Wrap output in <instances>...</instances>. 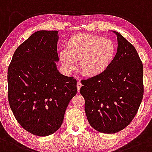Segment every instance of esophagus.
Wrapping results in <instances>:
<instances>
[{"instance_id":"34e87169","label":"esophagus","mask_w":152,"mask_h":152,"mask_svg":"<svg viewBox=\"0 0 152 152\" xmlns=\"http://www.w3.org/2000/svg\"><path fill=\"white\" fill-rule=\"evenodd\" d=\"M81 87H82L81 83L80 81H77V92L80 91Z\"/></svg>"}]
</instances>
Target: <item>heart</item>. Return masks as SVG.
Returning <instances> with one entry per match:
<instances>
[{"label":"heart","mask_w":152,"mask_h":152,"mask_svg":"<svg viewBox=\"0 0 152 152\" xmlns=\"http://www.w3.org/2000/svg\"><path fill=\"white\" fill-rule=\"evenodd\" d=\"M115 47L110 39L92 34L74 36L66 44L65 50L59 52V60L68 73L76 69L85 76L95 77L108 69L115 57Z\"/></svg>","instance_id":"1"}]
</instances>
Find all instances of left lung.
Listing matches in <instances>:
<instances>
[{
    "instance_id": "left-lung-1",
    "label": "left lung",
    "mask_w": 152,
    "mask_h": 152,
    "mask_svg": "<svg viewBox=\"0 0 152 152\" xmlns=\"http://www.w3.org/2000/svg\"><path fill=\"white\" fill-rule=\"evenodd\" d=\"M117 52L100 75L82 80L85 111L93 129L104 134L123 130L133 120L144 94L143 64L135 47L118 32Z\"/></svg>"
}]
</instances>
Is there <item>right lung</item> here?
Returning <instances> with one entry per match:
<instances>
[{
    "label": "right lung",
    "mask_w": 152,
    "mask_h": 152,
    "mask_svg": "<svg viewBox=\"0 0 152 152\" xmlns=\"http://www.w3.org/2000/svg\"><path fill=\"white\" fill-rule=\"evenodd\" d=\"M57 31H39L15 51L8 69V96L13 115L23 129L39 136L62 126L77 93V80L57 69Z\"/></svg>",
    "instance_id": "1"
}]
</instances>
